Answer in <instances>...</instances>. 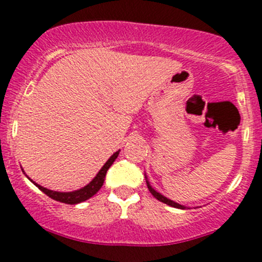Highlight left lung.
<instances>
[{
    "instance_id": "left-lung-1",
    "label": "left lung",
    "mask_w": 262,
    "mask_h": 262,
    "mask_svg": "<svg viewBox=\"0 0 262 262\" xmlns=\"http://www.w3.org/2000/svg\"><path fill=\"white\" fill-rule=\"evenodd\" d=\"M146 185H148V188H149V191H150V193L152 194V196H154L156 200H159L160 201V202H164V203H166V204H169V206H171V207H175V208H180V209H185V207L183 206H181V204H179V203H176V202H173V201H171V200H169V198H166V197H164L162 196V194H160L159 193V192H156L154 188L151 187V186L149 185V182L146 181Z\"/></svg>"
}]
</instances>
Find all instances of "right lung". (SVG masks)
<instances>
[{
    "mask_svg": "<svg viewBox=\"0 0 262 262\" xmlns=\"http://www.w3.org/2000/svg\"><path fill=\"white\" fill-rule=\"evenodd\" d=\"M118 154H119V150H118V151L114 152V154L111 156L110 159H108V161L103 165V167H102V169L100 170V172L96 175L95 179H93L92 181L89 183V185L85 186L83 188L77 189V191H74V192H56V191H52V189L41 187V186H39L38 183H35V182H33V183H34V185L37 186V187L40 189L41 192H44L47 196L53 198V200L58 201V202L66 203V204L81 203V202H83V201L91 198L93 194H96L98 191H100V188L102 187V185H103V182H104V177H106L107 171L111 167V165L113 164L114 160H116Z\"/></svg>",
    "mask_w": 262,
    "mask_h": 262,
    "instance_id": "right-lung-1",
    "label": "right lung"
}]
</instances>
